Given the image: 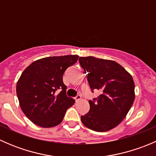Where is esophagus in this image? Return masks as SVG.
Segmentation results:
<instances>
[{
	"label": "esophagus",
	"instance_id": "1",
	"mask_svg": "<svg viewBox=\"0 0 156 156\" xmlns=\"http://www.w3.org/2000/svg\"><path fill=\"white\" fill-rule=\"evenodd\" d=\"M81 95H78V96H76V97H75V102L79 101V100H81Z\"/></svg>",
	"mask_w": 156,
	"mask_h": 156
}]
</instances>
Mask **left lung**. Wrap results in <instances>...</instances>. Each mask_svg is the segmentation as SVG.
I'll return each mask as SVG.
<instances>
[{
    "label": "left lung",
    "instance_id": "1",
    "mask_svg": "<svg viewBox=\"0 0 156 156\" xmlns=\"http://www.w3.org/2000/svg\"><path fill=\"white\" fill-rule=\"evenodd\" d=\"M79 63L87 75L92 92L100 95L89 100V112L81 117L84 126L97 132L115 127L126 117L135 99L134 82L123 67L113 60L94 56L79 57Z\"/></svg>",
    "mask_w": 156,
    "mask_h": 156
}]
</instances>
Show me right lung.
Returning <instances> with one entry per match:
<instances>
[{
  "instance_id": "obj_1",
  "label": "right lung",
  "mask_w": 156,
  "mask_h": 156,
  "mask_svg": "<svg viewBox=\"0 0 156 156\" xmlns=\"http://www.w3.org/2000/svg\"><path fill=\"white\" fill-rule=\"evenodd\" d=\"M78 59V55L42 58L23 71L17 82L16 94L22 110L33 123L52 127L62 122L66 110L75 103V100L66 96L62 76Z\"/></svg>"
}]
</instances>
